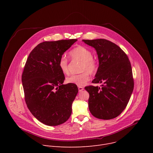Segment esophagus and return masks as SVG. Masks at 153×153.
Here are the masks:
<instances>
[{
	"mask_svg": "<svg viewBox=\"0 0 153 153\" xmlns=\"http://www.w3.org/2000/svg\"><path fill=\"white\" fill-rule=\"evenodd\" d=\"M78 89H79V92H81L84 90V87L79 86V87H78Z\"/></svg>",
	"mask_w": 153,
	"mask_h": 153,
	"instance_id": "esophagus-1",
	"label": "esophagus"
}]
</instances>
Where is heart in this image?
<instances>
[{
    "label": "heart",
    "mask_w": 153,
    "mask_h": 153,
    "mask_svg": "<svg viewBox=\"0 0 153 153\" xmlns=\"http://www.w3.org/2000/svg\"><path fill=\"white\" fill-rule=\"evenodd\" d=\"M69 56L72 59L82 62L81 71H84L79 74L72 75L66 78V82L78 86L84 85L90 79V74H94L97 69V62L93 58L92 52L87 48L79 46L69 52ZM59 66L64 74L69 73L68 60L64 56L59 59Z\"/></svg>",
    "instance_id": "heart-1"
}]
</instances>
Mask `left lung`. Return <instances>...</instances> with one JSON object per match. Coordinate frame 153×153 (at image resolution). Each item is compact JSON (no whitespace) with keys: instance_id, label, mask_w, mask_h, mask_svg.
<instances>
[{"instance_id":"left-lung-1","label":"left lung","mask_w":153,"mask_h":153,"mask_svg":"<svg viewBox=\"0 0 153 153\" xmlns=\"http://www.w3.org/2000/svg\"><path fill=\"white\" fill-rule=\"evenodd\" d=\"M95 48L99 66L94 84L85 89L89 94V108L92 115L99 119L116 118L126 108L134 88L130 61L125 53L116 44L105 39H83Z\"/></svg>"}]
</instances>
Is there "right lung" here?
Returning <instances> with one entry per match:
<instances>
[{
    "label": "right lung",
    "instance_id": "right-lung-1",
    "mask_svg": "<svg viewBox=\"0 0 153 153\" xmlns=\"http://www.w3.org/2000/svg\"><path fill=\"white\" fill-rule=\"evenodd\" d=\"M77 39L44 42L31 51L24 67L22 82L28 108L40 122L57 126L72 113L77 86L63 84L65 77L59 66L62 54Z\"/></svg>",
    "mask_w": 153,
    "mask_h": 153
}]
</instances>
